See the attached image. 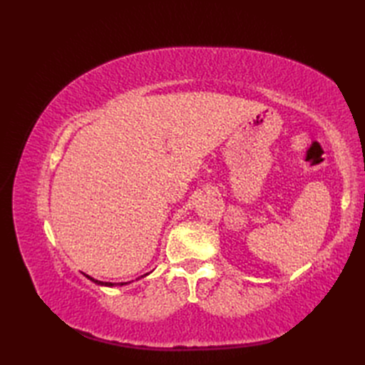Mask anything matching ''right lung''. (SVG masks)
Wrapping results in <instances>:
<instances>
[{
  "label": "right lung",
  "instance_id": "add662e5",
  "mask_svg": "<svg viewBox=\"0 0 365 365\" xmlns=\"http://www.w3.org/2000/svg\"><path fill=\"white\" fill-rule=\"evenodd\" d=\"M86 279H90L91 282H94V283H97V284H101V286H123V284H128V283H113V282H101V280H96V279H93V277H90V275H86V274H83ZM145 275H148V274H145Z\"/></svg>",
  "mask_w": 365,
  "mask_h": 365
}]
</instances>
